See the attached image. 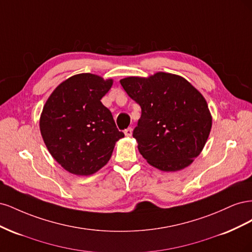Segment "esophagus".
Listing matches in <instances>:
<instances>
[{"instance_id":"esophagus-1","label":"esophagus","mask_w":252,"mask_h":252,"mask_svg":"<svg viewBox=\"0 0 252 252\" xmlns=\"http://www.w3.org/2000/svg\"><path fill=\"white\" fill-rule=\"evenodd\" d=\"M124 133H125V135L126 136H131L132 135V128H127V129H125L124 130Z\"/></svg>"}]
</instances>
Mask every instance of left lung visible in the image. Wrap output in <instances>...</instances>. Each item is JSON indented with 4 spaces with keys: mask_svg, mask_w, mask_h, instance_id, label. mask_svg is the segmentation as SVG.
I'll use <instances>...</instances> for the list:
<instances>
[{
    "mask_svg": "<svg viewBox=\"0 0 252 252\" xmlns=\"http://www.w3.org/2000/svg\"><path fill=\"white\" fill-rule=\"evenodd\" d=\"M141 106L133 138L143 158L162 171H179L201 154L212 118L199 90L177 74L157 72L149 78L120 81Z\"/></svg>",
    "mask_w": 252,
    "mask_h": 252,
    "instance_id": "obj_1",
    "label": "left lung"
}]
</instances>
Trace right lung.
Returning <instances> with one entry per match:
<instances>
[{"label": "right lung", "mask_w": 252, "mask_h": 252, "mask_svg": "<svg viewBox=\"0 0 252 252\" xmlns=\"http://www.w3.org/2000/svg\"><path fill=\"white\" fill-rule=\"evenodd\" d=\"M111 79L80 73L62 82L45 103L40 130L52 158L65 170L90 175L111 158L117 141L124 138L101 98Z\"/></svg>", "instance_id": "obj_1"}]
</instances>
